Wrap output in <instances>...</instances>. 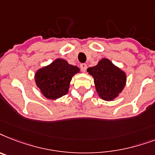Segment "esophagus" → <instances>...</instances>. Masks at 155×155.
I'll return each mask as SVG.
<instances>
[{
    "instance_id": "1",
    "label": "esophagus",
    "mask_w": 155,
    "mask_h": 155,
    "mask_svg": "<svg viewBox=\"0 0 155 155\" xmlns=\"http://www.w3.org/2000/svg\"><path fill=\"white\" fill-rule=\"evenodd\" d=\"M80 68H81V71L85 73V72L86 71V68H87V65H86V64H85V63H82V64H81V65H80Z\"/></svg>"
}]
</instances>
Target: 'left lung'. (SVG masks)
<instances>
[{
	"label": "left lung",
	"instance_id": "left-lung-1",
	"mask_svg": "<svg viewBox=\"0 0 155 155\" xmlns=\"http://www.w3.org/2000/svg\"><path fill=\"white\" fill-rule=\"evenodd\" d=\"M87 72L94 78L98 95L106 101H111L117 97L127 81L124 72L106 58L101 59L97 65L89 68Z\"/></svg>",
	"mask_w": 155,
	"mask_h": 155
}]
</instances>
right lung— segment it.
I'll list each match as a JSON object with an SVG mask.
<instances>
[{
  "mask_svg": "<svg viewBox=\"0 0 155 155\" xmlns=\"http://www.w3.org/2000/svg\"><path fill=\"white\" fill-rule=\"evenodd\" d=\"M78 71V68L69 65L66 61L57 59L48 66L38 70L36 84L45 97L59 98L67 94L72 78Z\"/></svg>",
  "mask_w": 155,
  "mask_h": 155,
  "instance_id": "add662e5",
  "label": "right lung"
}]
</instances>
